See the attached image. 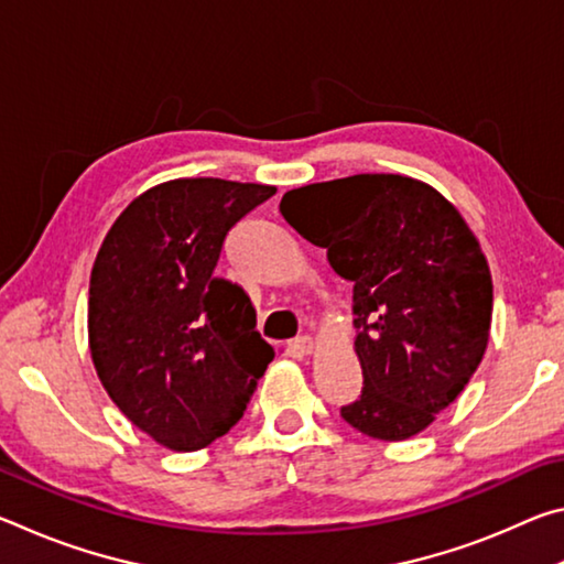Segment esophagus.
I'll return each instance as SVG.
<instances>
[{
    "instance_id": "1",
    "label": "esophagus",
    "mask_w": 564,
    "mask_h": 564,
    "mask_svg": "<svg viewBox=\"0 0 564 564\" xmlns=\"http://www.w3.org/2000/svg\"><path fill=\"white\" fill-rule=\"evenodd\" d=\"M291 350H293V356H299V358L308 356V352L313 350V338H311V336H299V338H293V343H291Z\"/></svg>"
}]
</instances>
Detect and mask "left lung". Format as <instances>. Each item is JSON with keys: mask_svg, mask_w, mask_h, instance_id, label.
I'll return each mask as SVG.
<instances>
[{"mask_svg": "<svg viewBox=\"0 0 564 564\" xmlns=\"http://www.w3.org/2000/svg\"><path fill=\"white\" fill-rule=\"evenodd\" d=\"M281 214L352 283L362 390L343 420L376 441L425 431L463 393L490 338V269L463 216L400 174L293 188Z\"/></svg>", "mask_w": 564, "mask_h": 564, "instance_id": "8db88e82", "label": "left lung"}]
</instances>
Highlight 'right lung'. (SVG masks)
<instances>
[{"label":"right lung","mask_w":564,"mask_h":564,"mask_svg":"<svg viewBox=\"0 0 564 564\" xmlns=\"http://www.w3.org/2000/svg\"><path fill=\"white\" fill-rule=\"evenodd\" d=\"M273 194L166 181L123 208L94 261V368L121 413L171 451H202L231 431L275 356L246 291L214 275L228 231Z\"/></svg>","instance_id":"right-lung-1"}]
</instances>
